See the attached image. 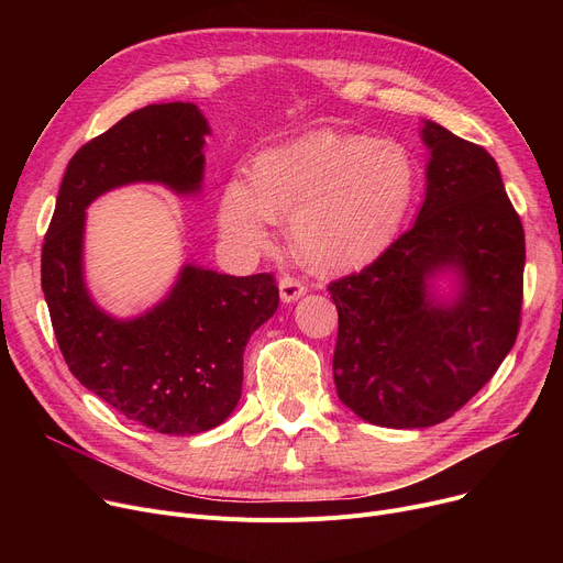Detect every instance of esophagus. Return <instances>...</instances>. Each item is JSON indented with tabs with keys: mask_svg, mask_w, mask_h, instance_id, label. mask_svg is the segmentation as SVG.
<instances>
[{
	"mask_svg": "<svg viewBox=\"0 0 563 563\" xmlns=\"http://www.w3.org/2000/svg\"><path fill=\"white\" fill-rule=\"evenodd\" d=\"M280 299H283V303H294V301H299L303 294L308 291L306 289V285L301 283V280H297V278H289V276H283L280 278Z\"/></svg>",
	"mask_w": 563,
	"mask_h": 563,
	"instance_id": "esophagus-1",
	"label": "esophagus"
}]
</instances>
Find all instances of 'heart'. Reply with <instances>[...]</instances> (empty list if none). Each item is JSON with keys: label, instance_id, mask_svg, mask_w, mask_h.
<instances>
[{"label": "heart", "instance_id": "heart-1", "mask_svg": "<svg viewBox=\"0 0 563 563\" xmlns=\"http://www.w3.org/2000/svg\"><path fill=\"white\" fill-rule=\"evenodd\" d=\"M416 196L418 164L404 143L312 130L260 155L253 185L232 180L219 223L234 246L255 253L287 219L308 264L344 272L393 244Z\"/></svg>", "mask_w": 563, "mask_h": 563}]
</instances>
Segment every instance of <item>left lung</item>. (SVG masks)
Segmentation results:
<instances>
[{
	"label": "left lung",
	"mask_w": 563,
	"mask_h": 563,
	"mask_svg": "<svg viewBox=\"0 0 563 563\" xmlns=\"http://www.w3.org/2000/svg\"><path fill=\"white\" fill-rule=\"evenodd\" d=\"M416 223L361 274L331 283L340 401L369 424L445 422L511 351L525 232L495 159L433 121ZM440 279L451 285L442 290Z\"/></svg>",
	"instance_id": "obj_1"
}]
</instances>
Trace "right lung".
Segmentation results:
<instances>
[{"label": "right lung", "mask_w": 563, "mask_h": 563, "mask_svg": "<svg viewBox=\"0 0 563 563\" xmlns=\"http://www.w3.org/2000/svg\"><path fill=\"white\" fill-rule=\"evenodd\" d=\"M210 123L194 102L132 111L68 162L45 234L41 285L70 372L132 422L194 435L225 422L242 397L244 349L278 310L272 274L228 276L183 264L166 297L136 317L102 310L84 278L86 207L151 183L198 196Z\"/></svg>", "instance_id": "right-lung-1"}]
</instances>
